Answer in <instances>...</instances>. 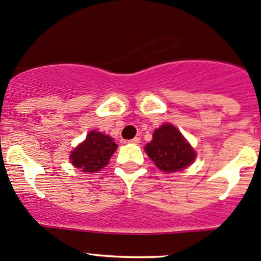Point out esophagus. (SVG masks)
I'll return each instance as SVG.
<instances>
[{"label":"esophagus","mask_w":261,"mask_h":261,"mask_svg":"<svg viewBox=\"0 0 261 261\" xmlns=\"http://www.w3.org/2000/svg\"><path fill=\"white\" fill-rule=\"evenodd\" d=\"M128 142H131V144H139L140 142V139L139 138H134L133 140H130Z\"/></svg>","instance_id":"1"}]
</instances>
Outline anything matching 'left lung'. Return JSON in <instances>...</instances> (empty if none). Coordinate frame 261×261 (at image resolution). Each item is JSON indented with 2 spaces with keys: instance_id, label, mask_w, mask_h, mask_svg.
<instances>
[{
  "instance_id": "1",
  "label": "left lung",
  "mask_w": 261,
  "mask_h": 261,
  "mask_svg": "<svg viewBox=\"0 0 261 261\" xmlns=\"http://www.w3.org/2000/svg\"><path fill=\"white\" fill-rule=\"evenodd\" d=\"M145 151L164 172L180 171L191 165L196 158L195 150L171 123H164L153 131L151 142L146 144Z\"/></svg>"
}]
</instances>
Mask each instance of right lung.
<instances>
[{
  "instance_id": "add662e5",
  "label": "right lung",
  "mask_w": 261,
  "mask_h": 261,
  "mask_svg": "<svg viewBox=\"0 0 261 261\" xmlns=\"http://www.w3.org/2000/svg\"><path fill=\"white\" fill-rule=\"evenodd\" d=\"M116 149L117 145L111 136L94 130L71 152L70 160L82 172H97L108 165Z\"/></svg>"
}]
</instances>
